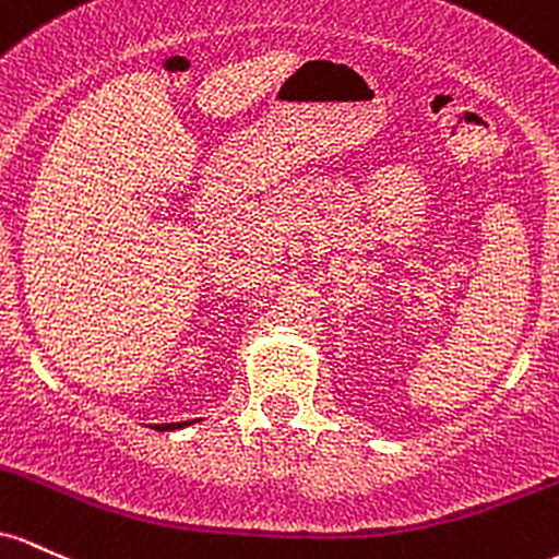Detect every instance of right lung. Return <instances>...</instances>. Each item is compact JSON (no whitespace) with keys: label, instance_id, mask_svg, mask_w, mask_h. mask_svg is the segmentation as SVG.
<instances>
[{"label":"right lung","instance_id":"obj_1","mask_svg":"<svg viewBox=\"0 0 559 559\" xmlns=\"http://www.w3.org/2000/svg\"><path fill=\"white\" fill-rule=\"evenodd\" d=\"M187 425L192 423H166V425H153L155 430H179V428H187Z\"/></svg>","mask_w":559,"mask_h":559}]
</instances>
